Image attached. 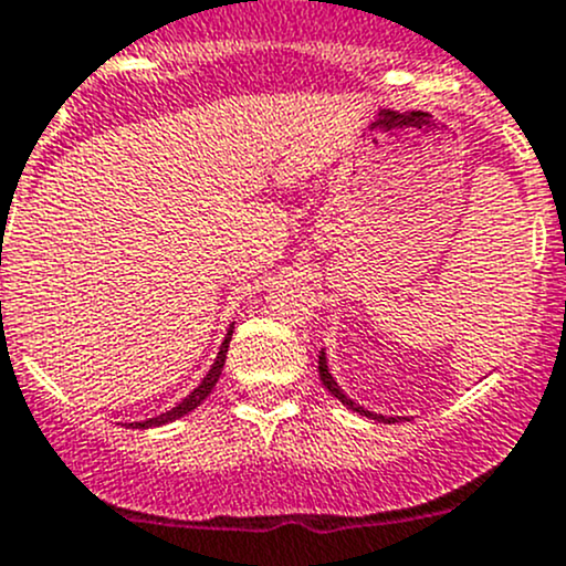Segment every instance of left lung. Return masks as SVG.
Listing matches in <instances>:
<instances>
[{
    "label": "left lung",
    "mask_w": 566,
    "mask_h": 566,
    "mask_svg": "<svg viewBox=\"0 0 566 566\" xmlns=\"http://www.w3.org/2000/svg\"><path fill=\"white\" fill-rule=\"evenodd\" d=\"M318 377H322V385H324V388H327L329 394H333L335 399L340 401V405H346V407H349V410L360 412V416H366V418H374V421H385V423L396 421V418H388V416H377V412H371V410H366V407L355 405V401H352L349 396H346L344 390L338 388V382H335V377H333V374H329V368H327V355H324V352H318ZM399 421H401V418H399Z\"/></svg>",
    "instance_id": "obj_1"
}]
</instances>
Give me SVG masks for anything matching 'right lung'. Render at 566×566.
<instances>
[{
	"label": "right lung",
	"mask_w": 566,
	"mask_h": 566,
	"mask_svg": "<svg viewBox=\"0 0 566 566\" xmlns=\"http://www.w3.org/2000/svg\"><path fill=\"white\" fill-rule=\"evenodd\" d=\"M231 335H233V324H231V327H228V335H226V340H222L220 352H217V360L211 363L209 374H206V377L200 379V385H198V388L192 390V394L187 396V399H181V401H178L176 407H172V410L161 412V416H156V418H148V421L128 423V427H134V429H150V427H161V423L178 421V418H184V416H187V412H192L195 407H200V405H203V399H206V396L211 394V388H214V385H217V379H220V374H222V366H226V355H228V344H231Z\"/></svg>",
	"instance_id": "obj_1"
}]
</instances>
